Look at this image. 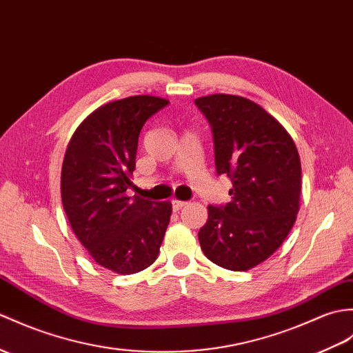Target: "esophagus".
Returning a JSON list of instances; mask_svg holds the SVG:
<instances>
[{
	"label": "esophagus",
	"instance_id": "obj_1",
	"mask_svg": "<svg viewBox=\"0 0 353 353\" xmlns=\"http://www.w3.org/2000/svg\"><path fill=\"white\" fill-rule=\"evenodd\" d=\"M171 204H173V209L177 212V210H180L182 208H185L188 203H186V201H180V200L174 199V200H171Z\"/></svg>",
	"mask_w": 353,
	"mask_h": 353
}]
</instances>
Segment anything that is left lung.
<instances>
[{"instance_id": "8db88e82", "label": "left lung", "mask_w": 353, "mask_h": 353, "mask_svg": "<svg viewBox=\"0 0 353 353\" xmlns=\"http://www.w3.org/2000/svg\"><path fill=\"white\" fill-rule=\"evenodd\" d=\"M195 103L212 126L216 173L233 180L232 201L208 208L200 247L221 268L250 270L281 247L296 221L299 153L281 123L247 97L218 93Z\"/></svg>"}]
</instances>
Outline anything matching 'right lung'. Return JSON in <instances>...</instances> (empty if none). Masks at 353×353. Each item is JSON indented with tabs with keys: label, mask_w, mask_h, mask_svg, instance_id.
I'll use <instances>...</instances> for the list:
<instances>
[{
	"label": "right lung",
	"mask_w": 353,
	"mask_h": 353,
	"mask_svg": "<svg viewBox=\"0 0 353 353\" xmlns=\"http://www.w3.org/2000/svg\"><path fill=\"white\" fill-rule=\"evenodd\" d=\"M168 101L138 94L105 103L73 132L61 167V201L78 241L102 268L137 274L157 260L171 203L150 201L132 186L138 137Z\"/></svg>",
	"instance_id": "right-lung-1"
}]
</instances>
